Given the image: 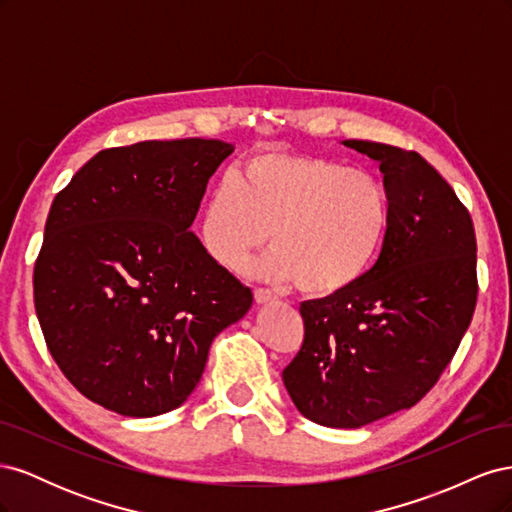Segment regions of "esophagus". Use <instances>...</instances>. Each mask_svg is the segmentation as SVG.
<instances>
[{
    "instance_id": "1",
    "label": "esophagus",
    "mask_w": 512,
    "mask_h": 512,
    "mask_svg": "<svg viewBox=\"0 0 512 512\" xmlns=\"http://www.w3.org/2000/svg\"><path fill=\"white\" fill-rule=\"evenodd\" d=\"M254 301H256L258 305H267V303H273V301H275V297H273V294H271L269 290L256 288V290H254Z\"/></svg>"
}]
</instances>
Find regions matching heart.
<instances>
[{
    "mask_svg": "<svg viewBox=\"0 0 512 512\" xmlns=\"http://www.w3.org/2000/svg\"><path fill=\"white\" fill-rule=\"evenodd\" d=\"M391 226L384 185L350 166L303 153L265 151L209 196L200 243L220 267L241 273L269 241L258 275L337 297L376 265Z\"/></svg>",
    "mask_w": 512,
    "mask_h": 512,
    "instance_id": "b5f03b06",
    "label": "heart"
}]
</instances>
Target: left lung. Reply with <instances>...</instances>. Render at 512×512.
I'll use <instances>...</instances> for the list:
<instances>
[{
	"label": "left lung",
	"mask_w": 512,
	"mask_h": 512,
	"mask_svg": "<svg viewBox=\"0 0 512 512\" xmlns=\"http://www.w3.org/2000/svg\"><path fill=\"white\" fill-rule=\"evenodd\" d=\"M342 143L380 164L389 235L354 288L301 303L303 346L282 378L309 421L359 429L412 408L451 363L476 307V235L455 190L416 151Z\"/></svg>",
	"instance_id": "1"
}]
</instances>
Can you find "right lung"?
I'll return each instance as SVG.
<instances>
[{
    "label": "right lung",
    "mask_w": 512,
    "mask_h": 512,
    "mask_svg": "<svg viewBox=\"0 0 512 512\" xmlns=\"http://www.w3.org/2000/svg\"><path fill=\"white\" fill-rule=\"evenodd\" d=\"M232 151L215 138L104 149L53 200L36 314L64 376L106 410L147 418L179 408L213 339L252 307V290L190 230Z\"/></svg>",
    "instance_id": "right-lung-1"
}]
</instances>
